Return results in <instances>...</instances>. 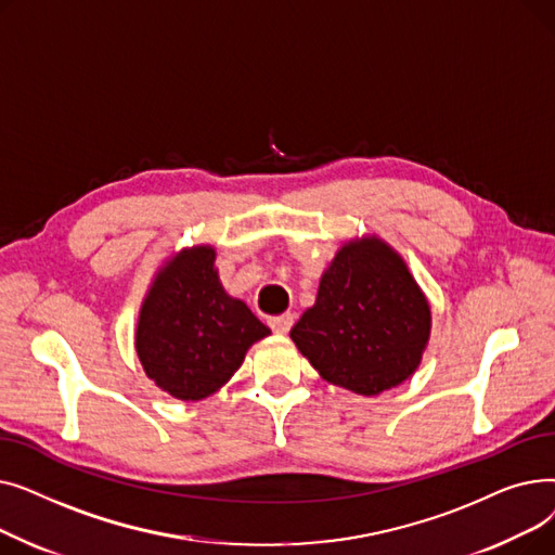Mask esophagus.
I'll list each match as a JSON object with an SVG mask.
<instances>
[{
    "label": "esophagus",
    "instance_id": "34e87169",
    "mask_svg": "<svg viewBox=\"0 0 555 555\" xmlns=\"http://www.w3.org/2000/svg\"><path fill=\"white\" fill-rule=\"evenodd\" d=\"M293 324H295V314L293 312H285L281 317H274L272 322H270L272 331L279 333V335H285L289 328H293Z\"/></svg>",
    "mask_w": 555,
    "mask_h": 555
}]
</instances>
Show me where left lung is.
Instances as JSON below:
<instances>
[{
	"label": "left lung",
	"mask_w": 555,
	"mask_h": 555,
	"mask_svg": "<svg viewBox=\"0 0 555 555\" xmlns=\"http://www.w3.org/2000/svg\"><path fill=\"white\" fill-rule=\"evenodd\" d=\"M429 335L425 293L404 258L375 233L337 249L319 279L314 304L289 331L326 383L360 396L410 380Z\"/></svg>",
	"instance_id": "8db88e82"
}]
</instances>
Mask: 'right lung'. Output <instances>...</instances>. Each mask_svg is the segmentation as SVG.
I'll use <instances>...</instances> for the list:
<instances>
[{"instance_id": "right-lung-1", "label": "right lung", "mask_w": 555, "mask_h": 555, "mask_svg": "<svg viewBox=\"0 0 555 555\" xmlns=\"http://www.w3.org/2000/svg\"><path fill=\"white\" fill-rule=\"evenodd\" d=\"M272 331L231 297L214 245L175 251L155 272L134 333L137 358L168 396L195 402L220 391L258 339Z\"/></svg>"}]
</instances>
